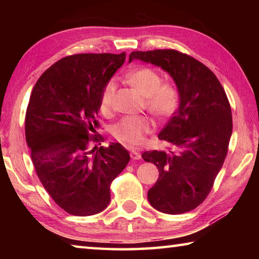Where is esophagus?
I'll list each match as a JSON object with an SVG mask.
<instances>
[{"instance_id":"esophagus-1","label":"esophagus","mask_w":259,"mask_h":259,"mask_svg":"<svg viewBox=\"0 0 259 259\" xmlns=\"http://www.w3.org/2000/svg\"><path fill=\"white\" fill-rule=\"evenodd\" d=\"M130 156H131V159H133V160H139L140 157H142V155H140V153L137 152V151H135V150H133V151L130 152Z\"/></svg>"}]
</instances>
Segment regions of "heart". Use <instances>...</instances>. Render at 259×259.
Wrapping results in <instances>:
<instances>
[{"mask_svg": "<svg viewBox=\"0 0 259 259\" xmlns=\"http://www.w3.org/2000/svg\"><path fill=\"white\" fill-rule=\"evenodd\" d=\"M126 80L145 97V106L160 119L171 116L179 105V91L171 82H162L160 74L150 67L130 72ZM116 83L109 80L100 96V109L108 113L113 107ZM153 131L152 121L146 116H125L113 126L112 134L119 142L129 146H139Z\"/></svg>", "mask_w": 259, "mask_h": 259, "instance_id": "obj_1", "label": "heart"}]
</instances>
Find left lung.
Returning <instances> with one entry per match:
<instances>
[{
	"mask_svg": "<svg viewBox=\"0 0 259 259\" xmlns=\"http://www.w3.org/2000/svg\"><path fill=\"white\" fill-rule=\"evenodd\" d=\"M139 59L168 72L179 91V107L159 134L168 152L148 151L143 159L157 166L159 178L147 193L153 208L184 213L203 202L229 151L231 105L216 75L201 61L172 49L134 51Z\"/></svg>",
	"mask_w": 259,
	"mask_h": 259,
	"instance_id": "8db88e82",
	"label": "left lung"
}]
</instances>
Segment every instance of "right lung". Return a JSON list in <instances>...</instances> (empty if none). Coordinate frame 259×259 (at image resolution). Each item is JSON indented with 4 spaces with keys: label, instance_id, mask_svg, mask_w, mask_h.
Segmentation results:
<instances>
[{
    "label": "right lung",
    "instance_id": "obj_1",
    "mask_svg": "<svg viewBox=\"0 0 259 259\" xmlns=\"http://www.w3.org/2000/svg\"><path fill=\"white\" fill-rule=\"evenodd\" d=\"M125 60V52L61 58L34 85L25 119L35 171L52 200L74 216L107 207L111 184L130 160L119 143L90 148L99 128L100 96Z\"/></svg>",
    "mask_w": 259,
    "mask_h": 259
}]
</instances>
